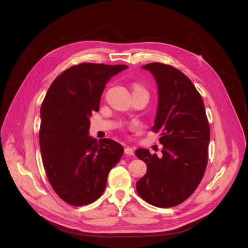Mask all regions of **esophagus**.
<instances>
[{
  "instance_id": "34e87169",
  "label": "esophagus",
  "mask_w": 248,
  "mask_h": 248,
  "mask_svg": "<svg viewBox=\"0 0 248 248\" xmlns=\"http://www.w3.org/2000/svg\"><path fill=\"white\" fill-rule=\"evenodd\" d=\"M124 153H125L126 155H129V156H133V155H134V152H133L132 147H129V146H126V147L124 148Z\"/></svg>"
}]
</instances>
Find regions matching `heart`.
I'll use <instances>...</instances> for the list:
<instances>
[{
    "mask_svg": "<svg viewBox=\"0 0 248 248\" xmlns=\"http://www.w3.org/2000/svg\"><path fill=\"white\" fill-rule=\"evenodd\" d=\"M133 89H143L142 87H141L140 85H137V84H135L134 86H133ZM144 90V89H143Z\"/></svg>",
    "mask_w": 248,
    "mask_h": 248,
    "instance_id": "obj_1",
    "label": "heart"
}]
</instances>
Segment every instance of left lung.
Wrapping results in <instances>:
<instances>
[{"label":"left lung","mask_w":248,"mask_h":248,"mask_svg":"<svg viewBox=\"0 0 248 248\" xmlns=\"http://www.w3.org/2000/svg\"><path fill=\"white\" fill-rule=\"evenodd\" d=\"M154 77L158 107L152 130L161 132L162 157L138 148L147 165L136 183L139 196L151 205L173 207L186 200L200 184L208 162L210 127L204 103L191 80L175 67L161 62L141 66Z\"/></svg>","instance_id":"obj_1"}]
</instances>
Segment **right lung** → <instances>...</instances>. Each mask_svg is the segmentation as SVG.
I'll use <instances>...</instances> for the list:
<instances>
[{"instance_id": "obj_1", "label": "right lung", "mask_w": 248, "mask_h": 248, "mask_svg": "<svg viewBox=\"0 0 248 248\" xmlns=\"http://www.w3.org/2000/svg\"><path fill=\"white\" fill-rule=\"evenodd\" d=\"M124 64L83 62L65 69L51 84L41 105L39 143L50 185L66 203L82 206L97 200L108 174L124 154L115 140L99 141L89 132L90 117L112 77Z\"/></svg>"}]
</instances>
